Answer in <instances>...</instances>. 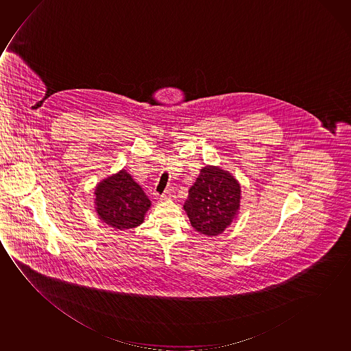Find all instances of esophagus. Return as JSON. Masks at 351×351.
Returning <instances> with one entry per match:
<instances>
[{"mask_svg":"<svg viewBox=\"0 0 351 351\" xmlns=\"http://www.w3.org/2000/svg\"><path fill=\"white\" fill-rule=\"evenodd\" d=\"M173 197H175V195H173V191H165V192L160 195L162 200L173 199Z\"/></svg>","mask_w":351,"mask_h":351,"instance_id":"1","label":"esophagus"}]
</instances>
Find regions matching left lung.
I'll return each mask as SVG.
<instances>
[{
  "mask_svg": "<svg viewBox=\"0 0 351 351\" xmlns=\"http://www.w3.org/2000/svg\"><path fill=\"white\" fill-rule=\"evenodd\" d=\"M241 186L231 173L219 167H205L189 189L184 210L195 231L217 236L237 215Z\"/></svg>",
  "mask_w": 351,
  "mask_h": 351,
  "instance_id": "1",
  "label": "left lung"
}]
</instances>
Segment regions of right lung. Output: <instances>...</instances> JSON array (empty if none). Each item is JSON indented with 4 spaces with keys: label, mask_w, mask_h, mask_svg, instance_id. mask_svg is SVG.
Listing matches in <instances>:
<instances>
[{
    "label": "right lung",
    "mask_w": 351,
    "mask_h": 351,
    "mask_svg": "<svg viewBox=\"0 0 351 351\" xmlns=\"http://www.w3.org/2000/svg\"><path fill=\"white\" fill-rule=\"evenodd\" d=\"M98 215L118 230H129L143 222L151 200L125 170L102 181L96 189Z\"/></svg>",
    "instance_id": "add662e5"
}]
</instances>
